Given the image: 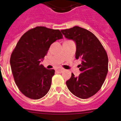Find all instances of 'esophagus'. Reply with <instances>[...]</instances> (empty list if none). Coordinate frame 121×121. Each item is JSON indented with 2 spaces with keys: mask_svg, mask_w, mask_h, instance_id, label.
<instances>
[{
  "mask_svg": "<svg viewBox=\"0 0 121 121\" xmlns=\"http://www.w3.org/2000/svg\"><path fill=\"white\" fill-rule=\"evenodd\" d=\"M64 68H57V71H59V72H62V71H64Z\"/></svg>",
  "mask_w": 121,
  "mask_h": 121,
  "instance_id": "esophagus-1",
  "label": "esophagus"
}]
</instances>
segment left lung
<instances>
[{"label": "left lung", "mask_w": 121, "mask_h": 121, "mask_svg": "<svg viewBox=\"0 0 121 121\" xmlns=\"http://www.w3.org/2000/svg\"><path fill=\"white\" fill-rule=\"evenodd\" d=\"M61 32L68 39L75 42L76 59H82L79 65L81 73L75 77L71 73L66 82L68 90L81 99H87L100 89L108 73V59L99 39L86 29L75 26Z\"/></svg>", "instance_id": "8db88e82"}]
</instances>
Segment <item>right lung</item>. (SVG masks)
Instances as JSON below:
<instances>
[{
	"instance_id": "add662e5",
	"label": "right lung",
	"mask_w": 121,
	"mask_h": 121,
	"mask_svg": "<svg viewBox=\"0 0 121 121\" xmlns=\"http://www.w3.org/2000/svg\"><path fill=\"white\" fill-rule=\"evenodd\" d=\"M62 38L59 30L37 26L19 39L11 55L10 65L16 84L25 96L39 99L48 92L55 71L40 62L50 45Z\"/></svg>"
}]
</instances>
